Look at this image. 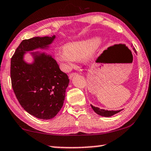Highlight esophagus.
I'll list each match as a JSON object with an SVG mask.
<instances>
[{
  "instance_id": "34e87169",
  "label": "esophagus",
  "mask_w": 151,
  "mask_h": 151,
  "mask_svg": "<svg viewBox=\"0 0 151 151\" xmlns=\"http://www.w3.org/2000/svg\"><path fill=\"white\" fill-rule=\"evenodd\" d=\"M77 73H71V74H70V75H69V79H72V78H73L75 75H77Z\"/></svg>"
}]
</instances>
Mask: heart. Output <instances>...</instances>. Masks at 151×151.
<instances>
[{
  "mask_svg": "<svg viewBox=\"0 0 151 151\" xmlns=\"http://www.w3.org/2000/svg\"><path fill=\"white\" fill-rule=\"evenodd\" d=\"M97 37H91L81 41L67 43L63 47L55 52V59L66 70L73 68L78 60L85 58L90 59L93 57L99 45Z\"/></svg>",
  "mask_w": 151,
  "mask_h": 151,
  "instance_id": "b5f03b06",
  "label": "heart"
}]
</instances>
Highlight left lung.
<instances>
[{
	"label": "left lung",
	"mask_w": 151,
	"mask_h": 151,
	"mask_svg": "<svg viewBox=\"0 0 151 151\" xmlns=\"http://www.w3.org/2000/svg\"><path fill=\"white\" fill-rule=\"evenodd\" d=\"M135 53L136 52V50L135 49H133ZM90 106H91V107L92 109L94 112H96V114H99L100 116H105V117H110V116H113L114 114H115L116 113H118V112H119L120 111H122V110H104V109H100L98 107H95V106H92V104H90Z\"/></svg>",
	"instance_id": "8db88e82"
}]
</instances>
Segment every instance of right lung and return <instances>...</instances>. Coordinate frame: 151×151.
Segmentation results:
<instances>
[{
  "label": "right lung",
  "mask_w": 151,
  "mask_h": 151,
  "mask_svg": "<svg viewBox=\"0 0 151 151\" xmlns=\"http://www.w3.org/2000/svg\"><path fill=\"white\" fill-rule=\"evenodd\" d=\"M56 38L33 37L23 40L11 59L12 86L18 101L28 113L41 119H50L63 106L70 80L60 70L52 55L37 50H47ZM29 53L33 61L24 59Z\"/></svg>",
  "instance_id": "1"
}]
</instances>
